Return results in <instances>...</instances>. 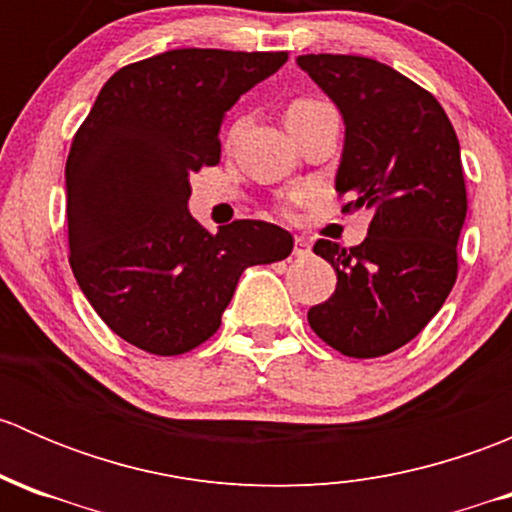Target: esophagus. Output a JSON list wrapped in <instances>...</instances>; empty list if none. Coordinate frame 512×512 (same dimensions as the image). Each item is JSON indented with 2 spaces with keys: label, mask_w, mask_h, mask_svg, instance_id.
<instances>
[{
  "label": "esophagus",
  "mask_w": 512,
  "mask_h": 512,
  "mask_svg": "<svg viewBox=\"0 0 512 512\" xmlns=\"http://www.w3.org/2000/svg\"><path fill=\"white\" fill-rule=\"evenodd\" d=\"M294 257H307L312 252V245H309L304 237H294Z\"/></svg>",
  "instance_id": "esophagus-1"
}]
</instances>
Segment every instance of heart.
<instances>
[{
	"instance_id": "1",
	"label": "heart",
	"mask_w": 512,
	"mask_h": 512,
	"mask_svg": "<svg viewBox=\"0 0 512 512\" xmlns=\"http://www.w3.org/2000/svg\"><path fill=\"white\" fill-rule=\"evenodd\" d=\"M324 108H332V106H329V103H324V101H317V98H297V101H294L292 106L287 108V118L312 116V113H317V111H324ZM299 200H302V193H294V195H289V198L285 200V205H282V208L289 210V208H292L294 203H299Z\"/></svg>"
}]
</instances>
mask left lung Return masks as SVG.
<instances>
[{
  "label": "left lung",
  "instance_id": "left-lung-1",
  "mask_svg": "<svg viewBox=\"0 0 512 512\" xmlns=\"http://www.w3.org/2000/svg\"><path fill=\"white\" fill-rule=\"evenodd\" d=\"M297 64L344 116L342 213H371L361 245L314 242L337 289L309 309V327L344 356L374 359L409 344L456 285L468 210L461 146L436 96L391 66L349 54Z\"/></svg>",
  "mask_w": 512,
  "mask_h": 512
}]
</instances>
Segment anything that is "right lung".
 <instances>
[{
	"label": "right lung",
	"mask_w": 512,
	"mask_h": 512,
	"mask_svg": "<svg viewBox=\"0 0 512 512\" xmlns=\"http://www.w3.org/2000/svg\"><path fill=\"white\" fill-rule=\"evenodd\" d=\"M287 51L173 49L118 69L66 158L69 265L106 327L178 356L220 327L237 280L280 262L292 235L262 220L210 232L188 213L190 175L220 163L225 113Z\"/></svg>",
	"instance_id": "add662e5"
}]
</instances>
